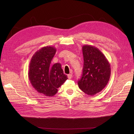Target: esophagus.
<instances>
[{"label": "esophagus", "instance_id": "34e87169", "mask_svg": "<svg viewBox=\"0 0 134 134\" xmlns=\"http://www.w3.org/2000/svg\"><path fill=\"white\" fill-rule=\"evenodd\" d=\"M72 74L71 73H70V74H68V78L69 79H71V78H72Z\"/></svg>", "mask_w": 134, "mask_h": 134}]
</instances>
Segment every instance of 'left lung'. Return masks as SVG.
I'll list each match as a JSON object with an SVG mask.
<instances>
[{"mask_svg":"<svg viewBox=\"0 0 134 134\" xmlns=\"http://www.w3.org/2000/svg\"><path fill=\"white\" fill-rule=\"evenodd\" d=\"M84 65L83 74L78 84L88 96L102 91L111 76L110 64L98 48L86 44L82 47Z\"/></svg>","mask_w":134,"mask_h":134,"instance_id":"1","label":"left lung"}]
</instances>
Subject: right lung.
I'll use <instances>...</instances> for the list:
<instances>
[{
    "mask_svg": "<svg viewBox=\"0 0 134 134\" xmlns=\"http://www.w3.org/2000/svg\"><path fill=\"white\" fill-rule=\"evenodd\" d=\"M56 52L54 46L43 47L32 56L29 66L28 78L32 86L37 91L47 97L57 93L59 88L67 80L61 64L51 66V60Z\"/></svg>",
    "mask_w": 134,
    "mask_h": 134,
    "instance_id": "add662e5",
    "label": "right lung"
}]
</instances>
